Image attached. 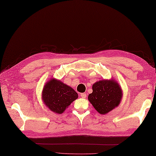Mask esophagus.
Returning <instances> with one entry per match:
<instances>
[{
    "label": "esophagus",
    "instance_id": "obj_1",
    "mask_svg": "<svg viewBox=\"0 0 156 156\" xmlns=\"http://www.w3.org/2000/svg\"><path fill=\"white\" fill-rule=\"evenodd\" d=\"M80 95V97L82 98H85L86 97H87V96L86 93H81Z\"/></svg>",
    "mask_w": 156,
    "mask_h": 156
}]
</instances>
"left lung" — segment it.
Segmentation results:
<instances>
[{
  "instance_id": "1",
  "label": "left lung",
  "mask_w": 156,
  "mask_h": 156,
  "mask_svg": "<svg viewBox=\"0 0 156 156\" xmlns=\"http://www.w3.org/2000/svg\"><path fill=\"white\" fill-rule=\"evenodd\" d=\"M122 90L114 80H102L92 85V92L88 101L99 113L105 115L120 104Z\"/></svg>"
}]
</instances>
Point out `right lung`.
Wrapping results in <instances>:
<instances>
[{
  "label": "right lung",
  "mask_w": 156,
  "mask_h": 156,
  "mask_svg": "<svg viewBox=\"0 0 156 156\" xmlns=\"http://www.w3.org/2000/svg\"><path fill=\"white\" fill-rule=\"evenodd\" d=\"M78 95L74 89L56 79L49 80L42 91V100L55 113L62 114Z\"/></svg>",
  "instance_id": "right-lung-1"
}]
</instances>
